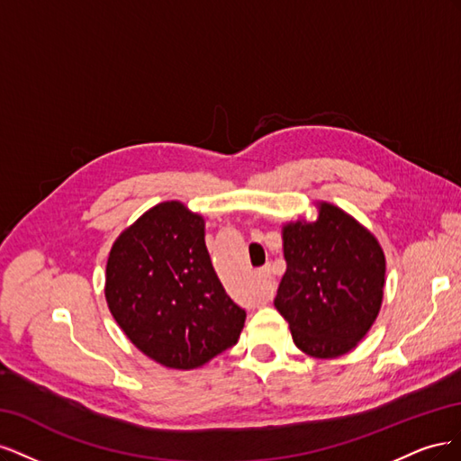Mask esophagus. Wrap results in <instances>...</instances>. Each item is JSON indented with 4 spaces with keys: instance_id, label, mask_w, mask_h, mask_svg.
I'll list each match as a JSON object with an SVG mask.
<instances>
[{
    "instance_id": "obj_1",
    "label": "esophagus",
    "mask_w": 461,
    "mask_h": 461,
    "mask_svg": "<svg viewBox=\"0 0 461 461\" xmlns=\"http://www.w3.org/2000/svg\"><path fill=\"white\" fill-rule=\"evenodd\" d=\"M258 276H259V281H261V283H267L269 278H271V271H269V267H263V269H259V271H258Z\"/></svg>"
}]
</instances>
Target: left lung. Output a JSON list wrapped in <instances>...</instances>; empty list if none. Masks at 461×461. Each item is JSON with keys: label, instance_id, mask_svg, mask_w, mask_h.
<instances>
[{"label": "left lung", "instance_id": "1", "mask_svg": "<svg viewBox=\"0 0 461 461\" xmlns=\"http://www.w3.org/2000/svg\"><path fill=\"white\" fill-rule=\"evenodd\" d=\"M286 271L273 300L292 339L313 357H337L366 337L381 310L384 254L342 209L321 203L313 222L283 230Z\"/></svg>", "mask_w": 461, "mask_h": 461}]
</instances>
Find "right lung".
Instances as JSON below:
<instances>
[{
  "instance_id": "right-lung-1",
  "label": "right lung",
  "mask_w": 461,
  "mask_h": 461,
  "mask_svg": "<svg viewBox=\"0 0 461 461\" xmlns=\"http://www.w3.org/2000/svg\"><path fill=\"white\" fill-rule=\"evenodd\" d=\"M105 298L136 348L194 369L239 342L246 312L209 259L203 219L178 202L151 207L111 248Z\"/></svg>"
}]
</instances>
